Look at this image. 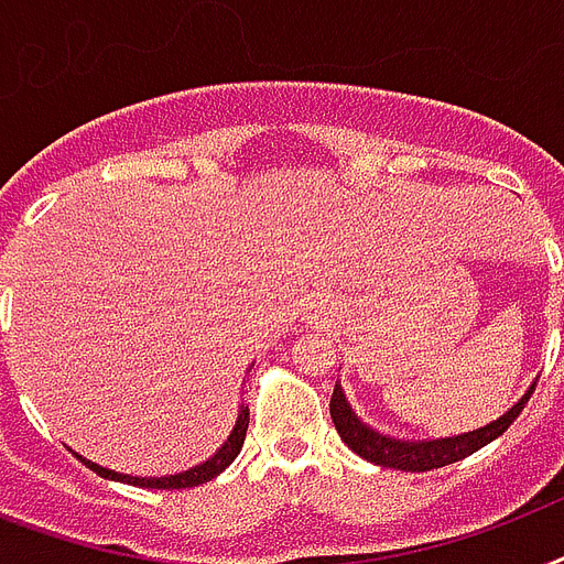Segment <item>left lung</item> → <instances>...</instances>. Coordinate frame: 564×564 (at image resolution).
<instances>
[{"instance_id": "obj_1", "label": "left lung", "mask_w": 564, "mask_h": 564, "mask_svg": "<svg viewBox=\"0 0 564 564\" xmlns=\"http://www.w3.org/2000/svg\"><path fill=\"white\" fill-rule=\"evenodd\" d=\"M533 389L535 383H530V389L500 419L489 421V424H482L477 430H468V433H459V436L398 438L366 424L345 398L343 383L336 380L334 398H330V419H334L336 433L343 436L345 445L362 459H369L380 468H398V471H433V468H442V465L459 463L465 456H471L474 451H480L498 436H503L509 424L521 415Z\"/></svg>"}]
</instances>
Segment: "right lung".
Segmentation results:
<instances>
[{
    "instance_id": "1",
    "label": "right lung",
    "mask_w": 564,
    "mask_h": 564,
    "mask_svg": "<svg viewBox=\"0 0 564 564\" xmlns=\"http://www.w3.org/2000/svg\"><path fill=\"white\" fill-rule=\"evenodd\" d=\"M246 430H248V406L246 403H239L237 421H234V427H230V436L221 442V447L216 451V454L207 456L204 463L187 468V471L163 474V477H134V474H119V471H110V468H101L99 463L84 459L82 454H75V456H78L90 471L105 477V480L128 482V486H140V489H193V486H198V482L213 480L216 474L225 471V468L237 459V454L242 451V442H246Z\"/></svg>"
}]
</instances>
